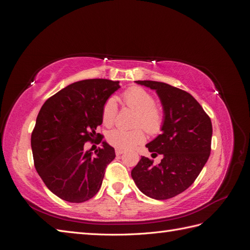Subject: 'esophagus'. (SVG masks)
Masks as SVG:
<instances>
[{"instance_id":"34e87169","label":"esophagus","mask_w":250,"mask_h":250,"mask_svg":"<svg viewBox=\"0 0 250 250\" xmlns=\"http://www.w3.org/2000/svg\"><path fill=\"white\" fill-rule=\"evenodd\" d=\"M124 153V151L123 150H121V149H116V154L119 156V155H121V154H123Z\"/></svg>"}]
</instances>
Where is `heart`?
I'll return each mask as SVG.
<instances>
[{
  "label": "heart",
  "mask_w": 250,
  "mask_h": 250,
  "mask_svg": "<svg viewBox=\"0 0 250 250\" xmlns=\"http://www.w3.org/2000/svg\"><path fill=\"white\" fill-rule=\"evenodd\" d=\"M127 106L138 111L134 120L135 127H143L147 132L156 134L161 131L164 122L163 112L155 107L153 96L139 86L128 88L123 95ZM118 113V104L115 98H108L102 107L103 124L109 126L115 122ZM145 134L141 129H113L107 133V142L121 150H130L145 142Z\"/></svg>",
  "instance_id": "b5f03b06"
}]
</instances>
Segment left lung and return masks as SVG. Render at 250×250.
I'll return each mask as SVG.
<instances>
[{
  "label": "left lung",
  "mask_w": 250,
  "mask_h": 250,
  "mask_svg": "<svg viewBox=\"0 0 250 250\" xmlns=\"http://www.w3.org/2000/svg\"><path fill=\"white\" fill-rule=\"evenodd\" d=\"M154 89L160 98L164 122L162 134L146 147L163 160L142 156L131 171L139 190L156 200L170 199L186 191L197 178L210 153L213 127L209 117L195 98L183 89L157 81H135Z\"/></svg>",
  "instance_id": "obj_1"
}]
</instances>
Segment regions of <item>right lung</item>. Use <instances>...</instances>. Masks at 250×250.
Here are the masks:
<instances>
[{"label":"right lung","mask_w":250,"mask_h":250,"mask_svg":"<svg viewBox=\"0 0 250 250\" xmlns=\"http://www.w3.org/2000/svg\"><path fill=\"white\" fill-rule=\"evenodd\" d=\"M119 83L108 79L74 82L42 106L31 134L34 166L59 198L80 203L100 190L105 168L116 153L96 129L103 122V105L120 88ZM96 136L103 145L92 156L84 144Z\"/></svg>","instance_id":"right-lung-1"}]
</instances>
